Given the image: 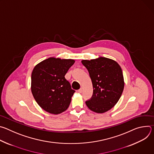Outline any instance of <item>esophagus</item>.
Wrapping results in <instances>:
<instances>
[{
	"mask_svg": "<svg viewBox=\"0 0 154 154\" xmlns=\"http://www.w3.org/2000/svg\"><path fill=\"white\" fill-rule=\"evenodd\" d=\"M83 92V88H81L80 89H79V90H78V93H82Z\"/></svg>",
	"mask_w": 154,
	"mask_h": 154,
	"instance_id": "esophagus-1",
	"label": "esophagus"
}]
</instances>
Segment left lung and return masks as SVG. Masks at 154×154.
I'll use <instances>...</instances> for the list:
<instances>
[{
	"label": "left lung",
	"mask_w": 154,
	"mask_h": 154,
	"mask_svg": "<svg viewBox=\"0 0 154 154\" xmlns=\"http://www.w3.org/2000/svg\"><path fill=\"white\" fill-rule=\"evenodd\" d=\"M82 63L88 71L91 79L93 94L86 102L91 111L103 113L112 109L120 99L124 88L122 71L115 60L100 57Z\"/></svg>",
	"instance_id": "1"
}]
</instances>
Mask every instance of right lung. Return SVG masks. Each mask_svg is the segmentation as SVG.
<instances>
[{
    "mask_svg": "<svg viewBox=\"0 0 154 154\" xmlns=\"http://www.w3.org/2000/svg\"><path fill=\"white\" fill-rule=\"evenodd\" d=\"M74 63L72 59L50 57L34 67L31 91L36 102L44 110L58 115L69 107L75 91L64 76Z\"/></svg>",
    "mask_w": 154,
    "mask_h": 154,
    "instance_id": "obj_1",
    "label": "right lung"
}]
</instances>
